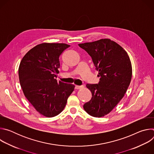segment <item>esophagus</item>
<instances>
[{
  "mask_svg": "<svg viewBox=\"0 0 154 154\" xmlns=\"http://www.w3.org/2000/svg\"><path fill=\"white\" fill-rule=\"evenodd\" d=\"M83 88V86H82V85H81V86L75 85V88L77 89V90H78V89H81V88Z\"/></svg>",
  "mask_w": 154,
  "mask_h": 154,
  "instance_id": "1",
  "label": "esophagus"
}]
</instances>
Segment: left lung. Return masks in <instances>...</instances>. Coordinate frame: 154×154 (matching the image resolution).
<instances>
[{
  "label": "left lung",
  "mask_w": 154,
  "mask_h": 154,
  "mask_svg": "<svg viewBox=\"0 0 154 154\" xmlns=\"http://www.w3.org/2000/svg\"><path fill=\"white\" fill-rule=\"evenodd\" d=\"M79 46L91 57L100 77L97 84L86 85L92 97L83 108L92 116L103 117L115 107L128 89L132 75L130 58L121 46L109 39Z\"/></svg>",
  "instance_id": "8db88e82"
}]
</instances>
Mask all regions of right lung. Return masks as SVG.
Returning <instances> with one entry per match:
<instances>
[{"instance_id": "right-lung-1", "label": "right lung", "mask_w": 154, "mask_h": 154, "mask_svg": "<svg viewBox=\"0 0 154 154\" xmlns=\"http://www.w3.org/2000/svg\"><path fill=\"white\" fill-rule=\"evenodd\" d=\"M63 43H42L22 59L19 79L23 93L36 110L46 117L60 114L74 90L72 84L58 82L59 57L69 47Z\"/></svg>"}]
</instances>
